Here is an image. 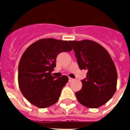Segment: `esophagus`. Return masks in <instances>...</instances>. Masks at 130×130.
<instances>
[{
    "mask_svg": "<svg viewBox=\"0 0 130 130\" xmlns=\"http://www.w3.org/2000/svg\"><path fill=\"white\" fill-rule=\"evenodd\" d=\"M73 80V78H71V77H69V82H72Z\"/></svg>",
    "mask_w": 130,
    "mask_h": 130,
    "instance_id": "34e87169",
    "label": "esophagus"
}]
</instances>
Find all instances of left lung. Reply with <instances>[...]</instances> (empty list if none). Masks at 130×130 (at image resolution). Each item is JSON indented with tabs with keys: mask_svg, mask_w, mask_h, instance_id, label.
I'll return each instance as SVG.
<instances>
[{
	"mask_svg": "<svg viewBox=\"0 0 130 130\" xmlns=\"http://www.w3.org/2000/svg\"><path fill=\"white\" fill-rule=\"evenodd\" d=\"M80 69L88 72L82 88L75 92L78 102L88 108H98L113 97L117 88L115 65L107 50L89 40L69 41Z\"/></svg>",
	"mask_w": 130,
	"mask_h": 130,
	"instance_id": "8db88e82",
	"label": "left lung"
}]
</instances>
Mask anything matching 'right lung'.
Here are the masks:
<instances>
[{
	"mask_svg": "<svg viewBox=\"0 0 130 130\" xmlns=\"http://www.w3.org/2000/svg\"><path fill=\"white\" fill-rule=\"evenodd\" d=\"M72 51L67 41L40 39L31 44L21 56L18 67V83L22 94L32 105L46 108L57 103L68 82L66 75L54 77L57 55Z\"/></svg>",
	"mask_w": 130,
	"mask_h": 130,
	"instance_id": "right-lung-1",
	"label": "right lung"
}]
</instances>
